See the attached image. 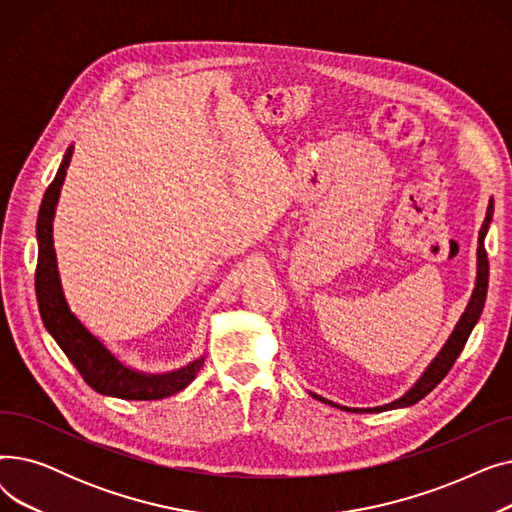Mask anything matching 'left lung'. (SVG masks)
Wrapping results in <instances>:
<instances>
[{
	"label": "left lung",
	"mask_w": 512,
	"mask_h": 512,
	"mask_svg": "<svg viewBox=\"0 0 512 512\" xmlns=\"http://www.w3.org/2000/svg\"><path fill=\"white\" fill-rule=\"evenodd\" d=\"M492 213H494V201L490 199V205H488V215L486 220H483L481 224V230H479V247H477V282H475V290L471 294V301L465 309V313L461 315L459 324H456L454 332L450 334L448 342L444 344V348L440 351V355L434 359V363L429 365L425 369V373L421 375V380L405 394L402 398L390 402V405H384V407H378V409H348V407H340V405H334V402L321 398L317 394H313L315 398H319L321 402H328V405L332 407H338V409H344V411H361V413H373V411H388V409H398V407H409V405H415V402H419L423 396H427L429 392H432L444 378L446 373L452 369L454 361L459 359V355L463 353V348L469 340V334L471 330L475 328L477 319L483 311V305H486V294H488V280H490V263H488V253H486V245H483V238H486L488 234V228H490V222H492Z\"/></svg>",
	"instance_id": "8db88e82"
}]
</instances>
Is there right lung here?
Returning a JSON list of instances; mask_svg holds the SVG:
<instances>
[{
    "mask_svg": "<svg viewBox=\"0 0 512 512\" xmlns=\"http://www.w3.org/2000/svg\"><path fill=\"white\" fill-rule=\"evenodd\" d=\"M72 147L66 151L56 178L51 180L41 201L39 218H37V270H35V292L39 313L45 330L60 344L64 355L83 375V380L99 394L116 396L124 400H159L184 390L191 384L199 369L203 367V357L193 361L178 371L164 375H147L132 371L122 365L107 348L70 313L64 299L56 251H53L51 222L56 213V203L60 197V188L66 178V168L72 159Z\"/></svg>",
    "mask_w": 512,
    "mask_h": 512,
    "instance_id": "add662e5",
    "label": "right lung"
}]
</instances>
